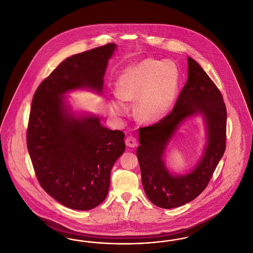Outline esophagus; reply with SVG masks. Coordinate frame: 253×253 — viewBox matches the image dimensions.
<instances>
[{
    "mask_svg": "<svg viewBox=\"0 0 253 253\" xmlns=\"http://www.w3.org/2000/svg\"><path fill=\"white\" fill-rule=\"evenodd\" d=\"M125 143H126V145H127L128 147H130V148H134V147L137 145V140H136V138H135L134 136H132V135H129V136H127V137H126V139H125Z\"/></svg>",
    "mask_w": 253,
    "mask_h": 253,
    "instance_id": "esophagus-1",
    "label": "esophagus"
}]
</instances>
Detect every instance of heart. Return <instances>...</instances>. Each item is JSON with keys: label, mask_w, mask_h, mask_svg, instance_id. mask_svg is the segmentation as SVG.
I'll use <instances>...</instances> for the list:
<instances>
[{"label": "heart", "mask_w": 253, "mask_h": 253, "mask_svg": "<svg viewBox=\"0 0 253 253\" xmlns=\"http://www.w3.org/2000/svg\"><path fill=\"white\" fill-rule=\"evenodd\" d=\"M179 84L180 72L175 63L144 59L122 73L116 87L120 100L111 101V111L123 115L126 107L122 101L137 99L135 113L138 119L142 122H157L171 109Z\"/></svg>", "instance_id": "obj_1"}]
</instances>
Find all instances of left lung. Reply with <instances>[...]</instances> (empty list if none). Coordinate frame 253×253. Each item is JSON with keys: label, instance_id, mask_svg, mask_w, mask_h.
<instances>
[{"label": "left lung", "instance_id": "obj_1", "mask_svg": "<svg viewBox=\"0 0 253 253\" xmlns=\"http://www.w3.org/2000/svg\"><path fill=\"white\" fill-rule=\"evenodd\" d=\"M201 113L208 130V145L192 172L172 175L162 159L174 131L186 118ZM227 110L221 92L202 67L188 57V78L172 111L151 126L139 128L136 155L148 199L161 208L182 206L206 188L226 149Z\"/></svg>", "mask_w": 253, "mask_h": 253}]
</instances>
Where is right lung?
<instances>
[{
  "label": "right lung",
  "mask_w": 253,
  "mask_h": 253,
  "mask_svg": "<svg viewBox=\"0 0 253 253\" xmlns=\"http://www.w3.org/2000/svg\"><path fill=\"white\" fill-rule=\"evenodd\" d=\"M109 43L61 62L35 92L27 128V149L41 187L74 210H90L104 201L110 173L125 151L124 132L101 126L99 118H76L64 94L77 88L101 93Z\"/></svg>",
  "instance_id": "1"
}]
</instances>
